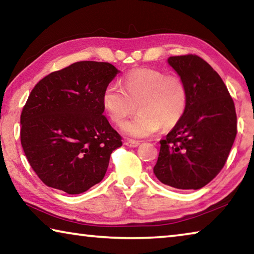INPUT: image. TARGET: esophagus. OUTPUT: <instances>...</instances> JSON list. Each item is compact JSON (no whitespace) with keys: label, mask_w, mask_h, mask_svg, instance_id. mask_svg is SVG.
I'll return each instance as SVG.
<instances>
[{"label":"esophagus","mask_w":254,"mask_h":254,"mask_svg":"<svg viewBox=\"0 0 254 254\" xmlns=\"http://www.w3.org/2000/svg\"><path fill=\"white\" fill-rule=\"evenodd\" d=\"M124 144L127 145V147L128 148H136L137 145L140 144L139 141H135V140H127L126 142H124Z\"/></svg>","instance_id":"esophagus-1"}]
</instances>
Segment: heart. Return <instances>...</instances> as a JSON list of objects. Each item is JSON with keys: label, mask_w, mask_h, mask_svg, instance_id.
<instances>
[{"label": "heart", "mask_w": 254, "mask_h": 254, "mask_svg": "<svg viewBox=\"0 0 254 254\" xmlns=\"http://www.w3.org/2000/svg\"><path fill=\"white\" fill-rule=\"evenodd\" d=\"M188 94L179 76L157 69H136L124 76L122 87L109 84L102 93V107L113 123L121 126L128 115L134 118L123 124V134L147 137L159 128L171 127L184 117Z\"/></svg>", "instance_id": "heart-1"}]
</instances>
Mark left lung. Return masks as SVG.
Returning <instances> with one entry per match:
<instances>
[{
  "label": "left lung",
  "instance_id": "8db88e82",
  "mask_svg": "<svg viewBox=\"0 0 254 254\" xmlns=\"http://www.w3.org/2000/svg\"><path fill=\"white\" fill-rule=\"evenodd\" d=\"M187 88L182 120L165 139L153 174L177 189H199L224 167L236 136V113L220 75L198 56L169 57Z\"/></svg>",
  "mask_w": 254,
  "mask_h": 254
}]
</instances>
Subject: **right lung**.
<instances>
[{"mask_svg":"<svg viewBox=\"0 0 254 254\" xmlns=\"http://www.w3.org/2000/svg\"><path fill=\"white\" fill-rule=\"evenodd\" d=\"M119 72L109 63L78 62L34 86L21 114V144L47 186L76 195L104 178L122 141L101 97Z\"/></svg>","mask_w":254,"mask_h":254,"instance_id":"add662e5","label":"right lung"}]
</instances>
